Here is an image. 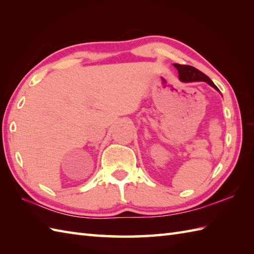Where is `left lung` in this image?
<instances>
[{
	"mask_svg": "<svg viewBox=\"0 0 254 254\" xmlns=\"http://www.w3.org/2000/svg\"><path fill=\"white\" fill-rule=\"evenodd\" d=\"M174 66L178 69L179 73V78L181 82L185 83H191V82H206L212 87H214L216 90L219 91L217 86L215 85L208 76H206L204 73L198 71L197 68L193 67L191 65H182V64H174Z\"/></svg>",
	"mask_w": 254,
	"mask_h": 254,
	"instance_id": "obj_1",
	"label": "left lung"
}]
</instances>
